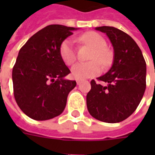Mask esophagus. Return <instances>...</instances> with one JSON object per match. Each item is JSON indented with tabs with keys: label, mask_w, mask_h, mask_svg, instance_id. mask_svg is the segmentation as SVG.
<instances>
[{
	"label": "esophagus",
	"mask_w": 155,
	"mask_h": 155,
	"mask_svg": "<svg viewBox=\"0 0 155 155\" xmlns=\"http://www.w3.org/2000/svg\"><path fill=\"white\" fill-rule=\"evenodd\" d=\"M76 83H77V84H80L81 83V81H80V80H77V81H76Z\"/></svg>",
	"instance_id": "esophagus-1"
}]
</instances>
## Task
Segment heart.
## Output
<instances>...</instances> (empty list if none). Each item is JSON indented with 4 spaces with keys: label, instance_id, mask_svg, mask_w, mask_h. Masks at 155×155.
Masks as SVG:
<instances>
[{
    "label": "heart",
    "instance_id": "b5f03b06",
    "mask_svg": "<svg viewBox=\"0 0 155 155\" xmlns=\"http://www.w3.org/2000/svg\"><path fill=\"white\" fill-rule=\"evenodd\" d=\"M79 40L84 44L93 48L90 55L89 62L78 63L71 69V74L76 80H84L94 77L100 74L102 67H107L113 60V54L110 50L106 47L105 39L97 32L90 31L82 35ZM60 54L64 64L71 65L76 61V53L74 43L71 39H66L61 43L60 46Z\"/></svg>",
    "mask_w": 155,
    "mask_h": 155
}]
</instances>
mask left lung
<instances>
[{
    "label": "left lung",
    "instance_id": "left-lung-1",
    "mask_svg": "<svg viewBox=\"0 0 155 155\" xmlns=\"http://www.w3.org/2000/svg\"><path fill=\"white\" fill-rule=\"evenodd\" d=\"M95 30L105 33L114 48L113 64L97 78L104 84L91 81L86 96L89 113L106 123H119L133 114L146 88V63L136 42L125 32L112 26Z\"/></svg>",
    "mask_w": 155,
    "mask_h": 155
}]
</instances>
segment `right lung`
Masks as SVG:
<instances>
[{
  "label": "right lung",
  "mask_w": 155,
  "mask_h": 155,
  "mask_svg": "<svg viewBox=\"0 0 155 155\" xmlns=\"http://www.w3.org/2000/svg\"><path fill=\"white\" fill-rule=\"evenodd\" d=\"M77 28L50 25L29 39L19 51L12 71L15 101L26 115L47 120L64 111L75 81L60 54L61 43Z\"/></svg>",
  "instance_id": "obj_1"
}]
</instances>
